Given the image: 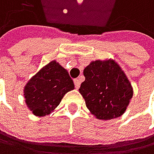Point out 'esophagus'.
Returning a JSON list of instances; mask_svg holds the SVG:
<instances>
[{
    "label": "esophagus",
    "mask_w": 154,
    "mask_h": 154,
    "mask_svg": "<svg viewBox=\"0 0 154 154\" xmlns=\"http://www.w3.org/2000/svg\"><path fill=\"white\" fill-rule=\"evenodd\" d=\"M74 83H75V87L76 89H79L80 87V80L79 79H74Z\"/></svg>",
    "instance_id": "esophagus-1"
}]
</instances>
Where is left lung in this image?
I'll return each mask as SVG.
<instances>
[{
    "label": "left lung",
    "mask_w": 154,
    "mask_h": 154,
    "mask_svg": "<svg viewBox=\"0 0 154 154\" xmlns=\"http://www.w3.org/2000/svg\"><path fill=\"white\" fill-rule=\"evenodd\" d=\"M79 93L97 119L120 116L133 97V88L119 65L112 60L91 62L84 69Z\"/></svg>",
    "instance_id": "obj_1"
}]
</instances>
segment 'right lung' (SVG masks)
<instances>
[{
    "mask_svg": "<svg viewBox=\"0 0 154 154\" xmlns=\"http://www.w3.org/2000/svg\"><path fill=\"white\" fill-rule=\"evenodd\" d=\"M73 79L55 60L48 63L24 87L26 105L35 116L50 115L67 92L74 90Z\"/></svg>",
    "mask_w": 154,
    "mask_h": 154,
    "instance_id": "obj_1",
    "label": "right lung"
}]
</instances>
